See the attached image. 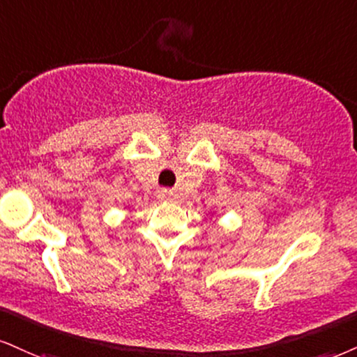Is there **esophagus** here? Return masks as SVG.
I'll return each instance as SVG.
<instances>
[{"mask_svg": "<svg viewBox=\"0 0 357 357\" xmlns=\"http://www.w3.org/2000/svg\"><path fill=\"white\" fill-rule=\"evenodd\" d=\"M158 199L172 202V200L175 199V193L172 192V190H167V188H162V190H158Z\"/></svg>", "mask_w": 357, "mask_h": 357, "instance_id": "34e87169", "label": "esophagus"}]
</instances>
